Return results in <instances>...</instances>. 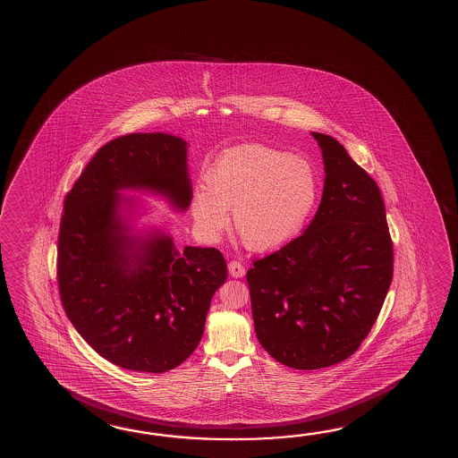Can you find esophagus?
Segmentation results:
<instances>
[{
    "label": "esophagus",
    "mask_w": 458,
    "mask_h": 458,
    "mask_svg": "<svg viewBox=\"0 0 458 458\" xmlns=\"http://www.w3.org/2000/svg\"><path fill=\"white\" fill-rule=\"evenodd\" d=\"M228 272H230V276L234 277V279H242V277H244V274H246V269H244L242 262L230 261V264H228Z\"/></svg>",
    "instance_id": "obj_1"
}]
</instances>
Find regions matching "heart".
Segmentation results:
<instances>
[{
	"label": "heart",
	"instance_id": "heart-1",
	"mask_svg": "<svg viewBox=\"0 0 458 458\" xmlns=\"http://www.w3.org/2000/svg\"><path fill=\"white\" fill-rule=\"evenodd\" d=\"M191 196L197 233L214 242L230 224L254 252L279 250L307 224L318 200L317 173L299 155L246 143L226 149Z\"/></svg>",
	"mask_w": 458,
	"mask_h": 458
}]
</instances>
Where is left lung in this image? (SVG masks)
I'll return each instance as SVG.
<instances>
[{
    "label": "left lung",
    "mask_w": 458,
    "mask_h": 458,
    "mask_svg": "<svg viewBox=\"0 0 458 458\" xmlns=\"http://www.w3.org/2000/svg\"><path fill=\"white\" fill-rule=\"evenodd\" d=\"M311 135L327 174L317 215L303 234L246 274L256 336L277 362L299 370L354 354L393 279L380 189L336 139Z\"/></svg>",
    "instance_id": "8db88e82"
}]
</instances>
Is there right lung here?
I'll use <instances>...</instances> for the list:
<instances>
[{
    "label": "right lung",
    "mask_w": 458,
    "mask_h": 458,
    "mask_svg": "<svg viewBox=\"0 0 458 458\" xmlns=\"http://www.w3.org/2000/svg\"><path fill=\"white\" fill-rule=\"evenodd\" d=\"M122 191H147L186 212L187 141L131 133L94 155L64 204L60 299L76 331L106 360L163 374L196 351L226 262L215 248L181 252L165 230H137L140 202Z\"/></svg>",
    "instance_id": "add662e5"
}]
</instances>
